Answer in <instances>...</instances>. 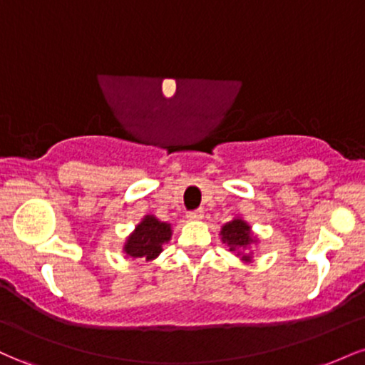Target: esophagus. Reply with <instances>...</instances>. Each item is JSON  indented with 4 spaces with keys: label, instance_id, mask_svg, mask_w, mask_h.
<instances>
[{
    "label": "esophagus",
    "instance_id": "esophagus-1",
    "mask_svg": "<svg viewBox=\"0 0 365 365\" xmlns=\"http://www.w3.org/2000/svg\"><path fill=\"white\" fill-rule=\"evenodd\" d=\"M187 217L190 221H200L204 217V211L202 209H197V211H192V212H188L187 215Z\"/></svg>",
    "mask_w": 365,
    "mask_h": 365
}]
</instances>
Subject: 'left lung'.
Listing matches in <instances>:
<instances>
[{
    "label": "left lung",
    "instance_id": "8db88e82",
    "mask_svg": "<svg viewBox=\"0 0 365 365\" xmlns=\"http://www.w3.org/2000/svg\"><path fill=\"white\" fill-rule=\"evenodd\" d=\"M221 242L228 245L230 252L235 254L242 262L254 261V249L259 245V238L252 232L244 217L235 216L232 221L221 226Z\"/></svg>",
    "mask_w": 365,
    "mask_h": 365
}]
</instances>
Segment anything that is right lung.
<instances>
[{
  "label": "right lung",
  "instance_id": "1",
  "mask_svg": "<svg viewBox=\"0 0 365 365\" xmlns=\"http://www.w3.org/2000/svg\"><path fill=\"white\" fill-rule=\"evenodd\" d=\"M171 223L158 220L154 215H145L127 237L121 252L130 259H142L144 262L154 261L163 252V245L171 240Z\"/></svg>",
  "mask_w": 365,
  "mask_h": 365
}]
</instances>
